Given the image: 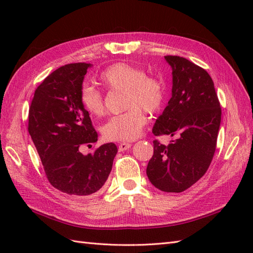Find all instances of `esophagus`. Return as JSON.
Returning a JSON list of instances; mask_svg holds the SVG:
<instances>
[{
    "label": "esophagus",
    "mask_w": 253,
    "mask_h": 253,
    "mask_svg": "<svg viewBox=\"0 0 253 253\" xmlns=\"http://www.w3.org/2000/svg\"><path fill=\"white\" fill-rule=\"evenodd\" d=\"M130 147H131V143L129 142H121L118 144V150H120V152H123V151H126V150L129 149Z\"/></svg>",
    "instance_id": "34e87169"
}]
</instances>
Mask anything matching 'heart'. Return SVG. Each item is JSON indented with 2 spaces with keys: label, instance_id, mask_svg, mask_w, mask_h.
<instances>
[{
  "label": "heart",
  "instance_id": "1",
  "mask_svg": "<svg viewBox=\"0 0 253 253\" xmlns=\"http://www.w3.org/2000/svg\"><path fill=\"white\" fill-rule=\"evenodd\" d=\"M100 83L112 91H125V113L107 121L102 132L107 140L130 141L140 135L147 117L143 111L154 114L161 110L165 100L163 83L154 77H148L143 69L126 63H116L100 75ZM80 102L91 116L104 114V101L99 90L84 87Z\"/></svg>",
  "mask_w": 253,
  "mask_h": 253
}]
</instances>
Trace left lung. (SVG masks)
<instances>
[{"label":"left lung","instance_id":"8db88e82","mask_svg":"<svg viewBox=\"0 0 253 253\" xmlns=\"http://www.w3.org/2000/svg\"><path fill=\"white\" fill-rule=\"evenodd\" d=\"M171 67V98L152 132L176 137L169 146L153 141L147 166L151 184L165 192H181L206 174L216 148L221 105L210 75L180 56H164Z\"/></svg>","mask_w":253,"mask_h":253}]
</instances>
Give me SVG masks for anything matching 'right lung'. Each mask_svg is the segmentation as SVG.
Listing matches in <instances>:
<instances>
[{"label": "right lung", "instance_id": "add662e5", "mask_svg": "<svg viewBox=\"0 0 253 253\" xmlns=\"http://www.w3.org/2000/svg\"><path fill=\"white\" fill-rule=\"evenodd\" d=\"M87 63L67 64L47 76L35 91L28 131L50 184L67 195L85 197L99 191L117 153L115 143L102 144L84 155V144L98 141L89 113L80 102Z\"/></svg>", "mask_w": 253, "mask_h": 253}]
</instances>
